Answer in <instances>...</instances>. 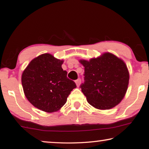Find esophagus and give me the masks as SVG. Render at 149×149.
I'll return each instance as SVG.
<instances>
[{
  "mask_svg": "<svg viewBox=\"0 0 149 149\" xmlns=\"http://www.w3.org/2000/svg\"><path fill=\"white\" fill-rule=\"evenodd\" d=\"M81 80L80 78H78L77 79H76V80L75 81V84H76V85H77V87H79V85L81 84Z\"/></svg>",
  "mask_w": 149,
  "mask_h": 149,
  "instance_id": "1",
  "label": "esophagus"
}]
</instances>
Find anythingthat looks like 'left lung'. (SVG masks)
<instances>
[{
  "instance_id": "8db88e82",
  "label": "left lung",
  "mask_w": 149,
  "mask_h": 149,
  "mask_svg": "<svg viewBox=\"0 0 149 149\" xmlns=\"http://www.w3.org/2000/svg\"><path fill=\"white\" fill-rule=\"evenodd\" d=\"M85 67L81 91L87 102L100 110L110 109L124 97L130 75L123 60L107 52L89 61H79Z\"/></svg>"
}]
</instances>
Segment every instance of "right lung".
I'll use <instances>...</instances> for the list:
<instances>
[{
    "instance_id": "obj_1",
    "label": "right lung",
    "mask_w": 149,
    "mask_h": 149,
    "mask_svg": "<svg viewBox=\"0 0 149 149\" xmlns=\"http://www.w3.org/2000/svg\"><path fill=\"white\" fill-rule=\"evenodd\" d=\"M63 60L50 54H43L32 60L22 76V84L27 100L47 112L58 110L76 87L62 68Z\"/></svg>"
}]
</instances>
